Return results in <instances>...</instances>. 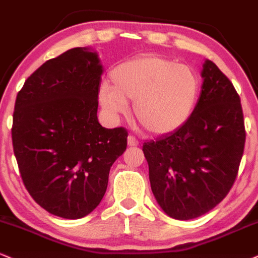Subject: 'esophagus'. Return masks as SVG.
I'll return each instance as SVG.
<instances>
[{"mask_svg": "<svg viewBox=\"0 0 258 258\" xmlns=\"http://www.w3.org/2000/svg\"><path fill=\"white\" fill-rule=\"evenodd\" d=\"M128 145H129L130 147L138 146V145H139V140L135 138V136L129 135V136H128Z\"/></svg>", "mask_w": 258, "mask_h": 258, "instance_id": "1", "label": "esophagus"}]
</instances>
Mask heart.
I'll return each instance as SVG.
<instances>
[{"label":"heart","mask_w":258,"mask_h":258,"mask_svg":"<svg viewBox=\"0 0 258 258\" xmlns=\"http://www.w3.org/2000/svg\"><path fill=\"white\" fill-rule=\"evenodd\" d=\"M102 84L99 101L111 117L128 112L134 101L138 123L153 135L170 134L192 114L199 94L198 76L189 66L159 55H145L119 63Z\"/></svg>","instance_id":"b5f03b06"}]
</instances>
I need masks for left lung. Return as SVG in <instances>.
I'll return each instance as SVG.
<instances>
[{
	"mask_svg": "<svg viewBox=\"0 0 258 258\" xmlns=\"http://www.w3.org/2000/svg\"><path fill=\"white\" fill-rule=\"evenodd\" d=\"M195 110L170 134L142 146L154 198L175 220L209 213L231 190L244 153L240 98L232 82L210 60Z\"/></svg>",
	"mask_w": 258,
	"mask_h": 258,
	"instance_id": "8db88e82",
	"label": "left lung"
}]
</instances>
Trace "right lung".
Returning <instances> with one entry per match:
<instances>
[{
    "mask_svg": "<svg viewBox=\"0 0 258 258\" xmlns=\"http://www.w3.org/2000/svg\"><path fill=\"white\" fill-rule=\"evenodd\" d=\"M102 65L89 48L45 61L15 100L12 141L24 186L39 207L62 219L90 214L107 188L128 132L98 120Z\"/></svg>",
    "mask_w": 258,
    "mask_h": 258,
    "instance_id": "1",
    "label": "right lung"
}]
</instances>
